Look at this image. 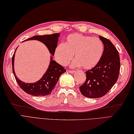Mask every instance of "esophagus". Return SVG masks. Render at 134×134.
Returning <instances> with one entry per match:
<instances>
[{"label": "esophagus", "mask_w": 134, "mask_h": 134, "mask_svg": "<svg viewBox=\"0 0 134 134\" xmlns=\"http://www.w3.org/2000/svg\"><path fill=\"white\" fill-rule=\"evenodd\" d=\"M68 72H69L70 73V74H74L75 73V71H72V70H68Z\"/></svg>", "instance_id": "esophagus-1"}]
</instances>
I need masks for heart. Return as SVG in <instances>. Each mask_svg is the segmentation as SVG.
<instances>
[{"label": "heart", "instance_id": "heart-1", "mask_svg": "<svg viewBox=\"0 0 134 134\" xmlns=\"http://www.w3.org/2000/svg\"><path fill=\"white\" fill-rule=\"evenodd\" d=\"M104 49V43L98 38L75 33L67 37L65 44H58L55 57L58 63L66 65L75 54L72 67L82 66L85 69H91L99 63Z\"/></svg>", "mask_w": 134, "mask_h": 134}]
</instances>
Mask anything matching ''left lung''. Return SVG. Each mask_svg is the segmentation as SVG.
Listing matches in <instances>:
<instances>
[{"mask_svg": "<svg viewBox=\"0 0 134 134\" xmlns=\"http://www.w3.org/2000/svg\"><path fill=\"white\" fill-rule=\"evenodd\" d=\"M104 45V53L99 63L85 72L86 80L79 87L80 92L88 98L104 96L117 81L120 70L118 51L108 39L99 36Z\"/></svg>", "mask_w": 134, "mask_h": 134, "instance_id": "1", "label": "left lung"}]
</instances>
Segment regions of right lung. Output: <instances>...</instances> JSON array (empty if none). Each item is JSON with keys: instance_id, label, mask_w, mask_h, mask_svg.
<instances>
[{"instance_id": "right-lung-1", "label": "right lung", "mask_w": 134, "mask_h": 134, "mask_svg": "<svg viewBox=\"0 0 134 134\" xmlns=\"http://www.w3.org/2000/svg\"><path fill=\"white\" fill-rule=\"evenodd\" d=\"M59 36V33H54L44 36H36L24 41L33 40L41 41L46 46L51 54L54 55ZM16 50L13 55L12 59V70L16 80L20 87L26 93L31 94L33 96H44L50 94L51 91L55 87L60 75L64 73L66 70L64 69L61 65L57 63V62L53 60V58L51 55V60L49 67L41 79L36 83H26L25 82L20 80L16 76L14 70V59Z\"/></svg>"}]
</instances>
